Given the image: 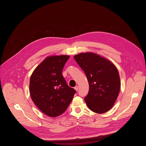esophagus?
<instances>
[{
	"label": "esophagus",
	"instance_id": "34e87169",
	"mask_svg": "<svg viewBox=\"0 0 146 146\" xmlns=\"http://www.w3.org/2000/svg\"><path fill=\"white\" fill-rule=\"evenodd\" d=\"M74 89H75V90H76V91H77L78 90V86H76V87H74Z\"/></svg>",
	"mask_w": 146,
	"mask_h": 146
}]
</instances>
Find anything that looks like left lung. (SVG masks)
Segmentation results:
<instances>
[{"label":"left lung","mask_w":146,"mask_h":146,"mask_svg":"<svg viewBox=\"0 0 146 146\" xmlns=\"http://www.w3.org/2000/svg\"><path fill=\"white\" fill-rule=\"evenodd\" d=\"M87 76L89 92L84 98L88 108L102 114L112 108L120 90V78L115 66L106 58L93 52L74 56Z\"/></svg>","instance_id":"obj_1"}]
</instances>
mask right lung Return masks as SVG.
Masks as SVG:
<instances>
[{
    "instance_id": "1",
    "label": "right lung",
    "mask_w": 146,
    "mask_h": 146,
    "mask_svg": "<svg viewBox=\"0 0 146 146\" xmlns=\"http://www.w3.org/2000/svg\"><path fill=\"white\" fill-rule=\"evenodd\" d=\"M69 55L47 57L35 69L29 82L31 99L43 113L61 115L71 103L76 90L68 86L62 72Z\"/></svg>"
}]
</instances>
